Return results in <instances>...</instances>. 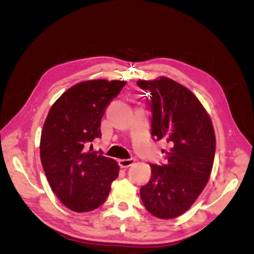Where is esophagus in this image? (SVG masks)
<instances>
[{
  "instance_id": "esophagus-1",
  "label": "esophagus",
  "mask_w": 254,
  "mask_h": 254,
  "mask_svg": "<svg viewBox=\"0 0 254 254\" xmlns=\"http://www.w3.org/2000/svg\"><path fill=\"white\" fill-rule=\"evenodd\" d=\"M135 159L133 158H130V159H121L119 160V165L122 167V168H125V167H129L131 166L133 163H134Z\"/></svg>"
}]
</instances>
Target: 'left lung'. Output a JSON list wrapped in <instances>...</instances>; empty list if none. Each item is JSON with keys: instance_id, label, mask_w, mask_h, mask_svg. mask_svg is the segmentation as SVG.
Listing matches in <instances>:
<instances>
[{"instance_id": "obj_1", "label": "left lung", "mask_w": 254, "mask_h": 254, "mask_svg": "<svg viewBox=\"0 0 254 254\" xmlns=\"http://www.w3.org/2000/svg\"><path fill=\"white\" fill-rule=\"evenodd\" d=\"M136 83L149 93L151 135L168 144L166 163L151 165L150 180L140 190L142 201L158 218L178 217L209 181L216 144L212 121L199 99L171 78Z\"/></svg>"}]
</instances>
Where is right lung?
<instances>
[{
    "instance_id": "obj_1",
    "label": "right lung",
    "mask_w": 254,
    "mask_h": 254,
    "mask_svg": "<svg viewBox=\"0 0 254 254\" xmlns=\"http://www.w3.org/2000/svg\"><path fill=\"white\" fill-rule=\"evenodd\" d=\"M126 84L95 79L67 89L49 111L41 132L40 159L50 187L67 209L82 213L97 209L108 197L120 166L102 151L87 150L101 137L107 106Z\"/></svg>"
}]
</instances>
